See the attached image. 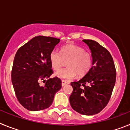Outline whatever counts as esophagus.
<instances>
[{"label": "esophagus", "mask_w": 130, "mask_h": 130, "mask_svg": "<svg viewBox=\"0 0 130 130\" xmlns=\"http://www.w3.org/2000/svg\"><path fill=\"white\" fill-rule=\"evenodd\" d=\"M67 84H68V83L67 81H64V80H62V87L66 85Z\"/></svg>", "instance_id": "esophagus-1"}]
</instances>
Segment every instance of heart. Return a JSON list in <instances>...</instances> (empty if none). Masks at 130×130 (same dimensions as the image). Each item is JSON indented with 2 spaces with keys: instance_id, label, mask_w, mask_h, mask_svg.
<instances>
[{
  "instance_id": "1",
  "label": "heart",
  "mask_w": 130,
  "mask_h": 130,
  "mask_svg": "<svg viewBox=\"0 0 130 130\" xmlns=\"http://www.w3.org/2000/svg\"><path fill=\"white\" fill-rule=\"evenodd\" d=\"M66 61V68L55 73V76L60 79L70 80L78 75H86L91 68L92 57L88 52L81 47L68 45L62 47L60 52L53 49L49 54V61L55 70H58Z\"/></svg>"
}]
</instances>
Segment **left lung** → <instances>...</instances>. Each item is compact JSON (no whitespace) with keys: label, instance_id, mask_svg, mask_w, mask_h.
<instances>
[{"label":"left lung","instance_id":"1","mask_svg":"<svg viewBox=\"0 0 130 130\" xmlns=\"http://www.w3.org/2000/svg\"><path fill=\"white\" fill-rule=\"evenodd\" d=\"M92 57L89 72L78 81L71 83L73 92L70 103L80 114L93 115L100 112L108 104L115 85L116 70L112 57L96 41L83 40Z\"/></svg>","mask_w":130,"mask_h":130}]
</instances>
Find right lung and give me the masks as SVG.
Here are the masks:
<instances>
[{
  "label": "right lung",
  "mask_w": 130,
  "mask_h": 130,
  "mask_svg": "<svg viewBox=\"0 0 130 130\" xmlns=\"http://www.w3.org/2000/svg\"><path fill=\"white\" fill-rule=\"evenodd\" d=\"M59 42L60 39L55 38L36 36L15 55L11 82L18 101L26 109L37 111L48 108L61 88V80L57 77L47 79L44 87L39 83L53 73L49 54Z\"/></svg>",
  "instance_id": "obj_1"
}]
</instances>
